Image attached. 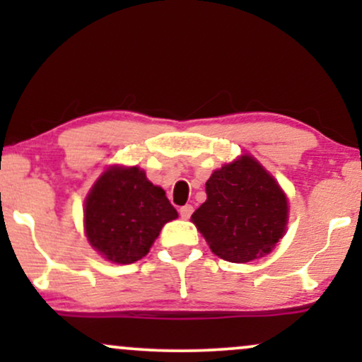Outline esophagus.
<instances>
[{
    "instance_id": "esophagus-1",
    "label": "esophagus",
    "mask_w": 362,
    "mask_h": 362,
    "mask_svg": "<svg viewBox=\"0 0 362 362\" xmlns=\"http://www.w3.org/2000/svg\"><path fill=\"white\" fill-rule=\"evenodd\" d=\"M178 213H180V218L182 219H189L190 214L194 213V207L190 206V204H187L184 207H180V211H178Z\"/></svg>"
}]
</instances>
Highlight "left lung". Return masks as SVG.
<instances>
[{
	"mask_svg": "<svg viewBox=\"0 0 362 362\" xmlns=\"http://www.w3.org/2000/svg\"><path fill=\"white\" fill-rule=\"evenodd\" d=\"M206 194V202L190 219L219 259L252 262L272 252L284 236L288 197L250 155L214 170Z\"/></svg>",
	"mask_w": 362,
	"mask_h": 362,
	"instance_id": "1",
	"label": "left lung"
}]
</instances>
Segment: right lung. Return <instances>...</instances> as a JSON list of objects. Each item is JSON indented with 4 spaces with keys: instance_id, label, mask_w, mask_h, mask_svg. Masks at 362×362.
<instances>
[{
    "instance_id": "obj_1",
    "label": "right lung",
    "mask_w": 362,
    "mask_h": 362,
    "mask_svg": "<svg viewBox=\"0 0 362 362\" xmlns=\"http://www.w3.org/2000/svg\"><path fill=\"white\" fill-rule=\"evenodd\" d=\"M178 218L161 187L138 167H110L85 201V233L91 247L115 264L143 259L165 223Z\"/></svg>"
}]
</instances>
